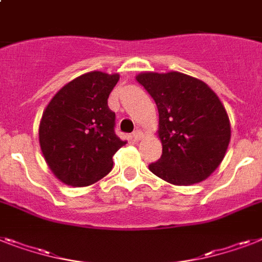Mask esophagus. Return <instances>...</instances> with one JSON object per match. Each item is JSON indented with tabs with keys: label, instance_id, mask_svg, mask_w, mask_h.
<instances>
[{
	"label": "esophagus",
	"instance_id": "34e87169",
	"mask_svg": "<svg viewBox=\"0 0 262 262\" xmlns=\"http://www.w3.org/2000/svg\"><path fill=\"white\" fill-rule=\"evenodd\" d=\"M132 138H133L135 141H140V140H141V138H142V133L140 130L133 132V133H132Z\"/></svg>",
	"mask_w": 262,
	"mask_h": 262
}]
</instances>
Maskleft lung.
<instances>
[{"mask_svg":"<svg viewBox=\"0 0 262 262\" xmlns=\"http://www.w3.org/2000/svg\"><path fill=\"white\" fill-rule=\"evenodd\" d=\"M159 110L163 155L149 169L175 186L207 179L225 157L230 122L222 102L205 82L182 72L136 76Z\"/></svg>","mask_w":262,"mask_h":262,"instance_id":"1","label":"left lung"}]
</instances>
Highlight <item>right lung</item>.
I'll list each match as a JSON object with an SVG mask.
<instances>
[{"instance_id":"1","label":"right lung","mask_w":262,"mask_h":262,"mask_svg":"<svg viewBox=\"0 0 262 262\" xmlns=\"http://www.w3.org/2000/svg\"><path fill=\"white\" fill-rule=\"evenodd\" d=\"M118 79V74H83L61 87L42 113L40 148L64 184L84 187L102 179L112 171L114 153L126 144L116 135V113L107 106Z\"/></svg>"}]
</instances>
